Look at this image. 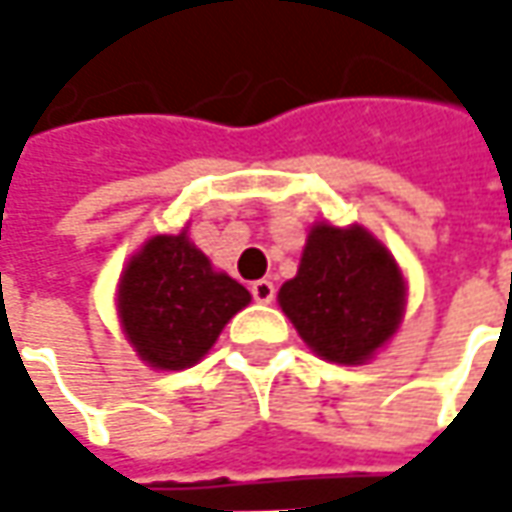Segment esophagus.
I'll return each instance as SVG.
<instances>
[{"mask_svg": "<svg viewBox=\"0 0 512 512\" xmlns=\"http://www.w3.org/2000/svg\"><path fill=\"white\" fill-rule=\"evenodd\" d=\"M250 293H253V299H256L259 305H270L273 296H276V287H273V282H267V279H259V282L250 285Z\"/></svg>", "mask_w": 512, "mask_h": 512, "instance_id": "34e87169", "label": "esophagus"}]
</instances>
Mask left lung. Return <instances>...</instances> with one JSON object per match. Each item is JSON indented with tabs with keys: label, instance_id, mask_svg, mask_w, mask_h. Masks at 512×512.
Here are the masks:
<instances>
[{
	"label": "left lung",
	"instance_id": "obj_1",
	"mask_svg": "<svg viewBox=\"0 0 512 512\" xmlns=\"http://www.w3.org/2000/svg\"><path fill=\"white\" fill-rule=\"evenodd\" d=\"M279 305L316 356L362 364L399 327L404 279L364 227L316 225L299 273L279 290Z\"/></svg>",
	"mask_w": 512,
	"mask_h": 512
}]
</instances>
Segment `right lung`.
<instances>
[{"label": "right lung", "instance_id": "add662e5", "mask_svg": "<svg viewBox=\"0 0 512 512\" xmlns=\"http://www.w3.org/2000/svg\"><path fill=\"white\" fill-rule=\"evenodd\" d=\"M250 293L216 273L202 250L179 236H153L119 282V316L136 353L159 370L196 364Z\"/></svg>", "mask_w": 512, "mask_h": 512}]
</instances>
